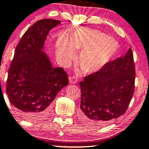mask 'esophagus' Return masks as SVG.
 Returning a JSON list of instances; mask_svg holds the SVG:
<instances>
[{
    "label": "esophagus",
    "instance_id": "1",
    "mask_svg": "<svg viewBox=\"0 0 149 149\" xmlns=\"http://www.w3.org/2000/svg\"><path fill=\"white\" fill-rule=\"evenodd\" d=\"M69 82L71 83H73V84H75L78 82V79L76 76H72V77L69 78Z\"/></svg>",
    "mask_w": 149,
    "mask_h": 149
}]
</instances>
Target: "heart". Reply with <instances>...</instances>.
<instances>
[{"label":"heart","instance_id":"obj_1","mask_svg":"<svg viewBox=\"0 0 149 149\" xmlns=\"http://www.w3.org/2000/svg\"><path fill=\"white\" fill-rule=\"evenodd\" d=\"M118 45L114 39L97 29L80 28L71 32L69 38L59 35L56 43V55L63 64L76 58V51L82 50L79 64L86 73L100 71L117 52Z\"/></svg>","mask_w":149,"mask_h":149}]
</instances>
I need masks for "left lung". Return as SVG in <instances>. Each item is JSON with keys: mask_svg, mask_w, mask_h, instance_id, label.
I'll return each instance as SVG.
<instances>
[{"mask_svg": "<svg viewBox=\"0 0 149 149\" xmlns=\"http://www.w3.org/2000/svg\"><path fill=\"white\" fill-rule=\"evenodd\" d=\"M135 66L132 49L80 82L83 124L102 127L125 114L134 92Z\"/></svg>", "mask_w": 149, "mask_h": 149, "instance_id": "left-lung-1", "label": "left lung"}]
</instances>
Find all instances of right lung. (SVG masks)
<instances>
[{"mask_svg":"<svg viewBox=\"0 0 149 149\" xmlns=\"http://www.w3.org/2000/svg\"><path fill=\"white\" fill-rule=\"evenodd\" d=\"M61 22L53 19L37 21L24 32L15 50L6 92L10 103L25 120L45 118L56 95L68 84L66 72L52 66L42 51L49 31Z\"/></svg>","mask_w":149,"mask_h":149,"instance_id":"add662e5","label":"right lung"}]
</instances>
